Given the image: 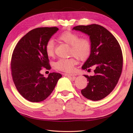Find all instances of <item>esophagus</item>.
<instances>
[{"label": "esophagus", "mask_w": 133, "mask_h": 133, "mask_svg": "<svg viewBox=\"0 0 133 133\" xmlns=\"http://www.w3.org/2000/svg\"><path fill=\"white\" fill-rule=\"evenodd\" d=\"M64 75L66 76H75L76 75V74H66L65 73L64 74Z\"/></svg>", "instance_id": "1"}]
</instances>
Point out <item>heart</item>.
<instances>
[{"label": "heart", "instance_id": "b5f03b06", "mask_svg": "<svg viewBox=\"0 0 133 133\" xmlns=\"http://www.w3.org/2000/svg\"><path fill=\"white\" fill-rule=\"evenodd\" d=\"M58 41L69 46L68 54L73 55L80 60L88 58L90 53V43L87 38H79L78 35L70 31H65L60 34L57 37ZM45 51L49 57H53L54 54V44L52 40L48 41L45 46ZM76 64L74 58L59 59L54 64L57 70L66 73L73 71Z\"/></svg>", "mask_w": 133, "mask_h": 133}]
</instances>
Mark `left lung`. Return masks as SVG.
<instances>
[{
    "label": "left lung",
    "mask_w": 133,
    "mask_h": 133,
    "mask_svg": "<svg viewBox=\"0 0 133 133\" xmlns=\"http://www.w3.org/2000/svg\"><path fill=\"white\" fill-rule=\"evenodd\" d=\"M73 30L89 37L90 54L82 68L88 70L94 66L95 69L94 75H84L88 83L81 92L86 98L98 101L109 94L118 82L123 68L121 48L114 35L100 25H78Z\"/></svg>",
    "instance_id": "8db88e82"
}]
</instances>
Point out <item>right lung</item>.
<instances>
[{"label": "right lung", "mask_w": 133, "mask_h": 133, "mask_svg": "<svg viewBox=\"0 0 133 133\" xmlns=\"http://www.w3.org/2000/svg\"><path fill=\"white\" fill-rule=\"evenodd\" d=\"M58 30L57 27L35 28L24 36L14 49L11 60L13 82L19 93L31 102L47 98L62 76L52 73L45 78L41 73L43 67L51 69L45 46Z\"/></svg>", "instance_id": "obj_1"}]
</instances>
